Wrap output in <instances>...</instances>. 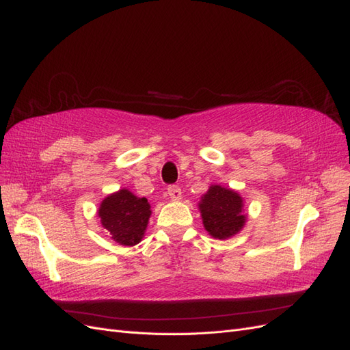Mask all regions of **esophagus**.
<instances>
[{"label": "esophagus", "mask_w": 350, "mask_h": 350, "mask_svg": "<svg viewBox=\"0 0 350 350\" xmlns=\"http://www.w3.org/2000/svg\"><path fill=\"white\" fill-rule=\"evenodd\" d=\"M167 193L170 198H172V201H180L182 199V189L178 186H174V185L168 186Z\"/></svg>", "instance_id": "obj_1"}]
</instances>
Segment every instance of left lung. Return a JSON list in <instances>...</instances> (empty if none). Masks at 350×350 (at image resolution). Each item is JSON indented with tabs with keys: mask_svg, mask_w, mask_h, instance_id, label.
Instances as JSON below:
<instances>
[{
	"mask_svg": "<svg viewBox=\"0 0 350 350\" xmlns=\"http://www.w3.org/2000/svg\"><path fill=\"white\" fill-rule=\"evenodd\" d=\"M202 224L208 234L226 241L241 233L246 224L245 201L234 189L221 185H211L198 204Z\"/></svg>",
	"mask_w": 350,
	"mask_h": 350,
	"instance_id": "obj_1",
	"label": "left lung"
}]
</instances>
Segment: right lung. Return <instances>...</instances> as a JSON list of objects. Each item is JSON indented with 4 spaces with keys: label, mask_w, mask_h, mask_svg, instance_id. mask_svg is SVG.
I'll return each instance as SVG.
<instances>
[{
    "label": "right lung",
    "mask_w": 350,
    "mask_h": 350,
    "mask_svg": "<svg viewBox=\"0 0 350 350\" xmlns=\"http://www.w3.org/2000/svg\"><path fill=\"white\" fill-rule=\"evenodd\" d=\"M151 214L148 199L136 196L126 187L105 196L98 208L103 227L122 246H135L142 241Z\"/></svg>",
    "instance_id": "obj_1"
}]
</instances>
